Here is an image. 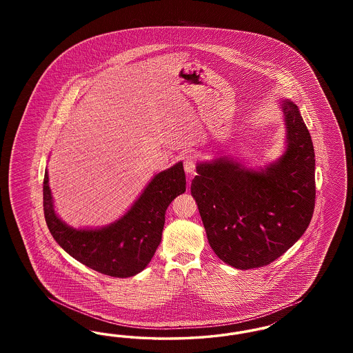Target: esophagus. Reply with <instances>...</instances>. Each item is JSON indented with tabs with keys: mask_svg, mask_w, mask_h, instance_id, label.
<instances>
[{
	"mask_svg": "<svg viewBox=\"0 0 353 353\" xmlns=\"http://www.w3.org/2000/svg\"><path fill=\"white\" fill-rule=\"evenodd\" d=\"M194 167H196V156L186 154L184 157L185 172L189 173V174H193L194 173Z\"/></svg>",
	"mask_w": 353,
	"mask_h": 353,
	"instance_id": "1",
	"label": "esophagus"
}]
</instances>
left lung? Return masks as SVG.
<instances>
[{
    "label": "left lung",
    "instance_id": "8db88e82",
    "mask_svg": "<svg viewBox=\"0 0 353 353\" xmlns=\"http://www.w3.org/2000/svg\"><path fill=\"white\" fill-rule=\"evenodd\" d=\"M285 147L263 168L226 156L197 163L190 192L213 252L235 269L266 266L305 232L315 208V152L298 105L282 99Z\"/></svg>",
    "mask_w": 353,
    "mask_h": 353
}]
</instances>
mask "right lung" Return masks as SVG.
<instances>
[{"mask_svg": "<svg viewBox=\"0 0 353 353\" xmlns=\"http://www.w3.org/2000/svg\"><path fill=\"white\" fill-rule=\"evenodd\" d=\"M186 189L183 161L152 177L132 206L115 222L101 228H72L54 209L49 172L43 179V210L57 243L84 266L104 275L128 278L151 262L161 242L169 203Z\"/></svg>", "mask_w": 353, "mask_h": 353, "instance_id": "right-lung-1", "label": "right lung"}]
</instances>
